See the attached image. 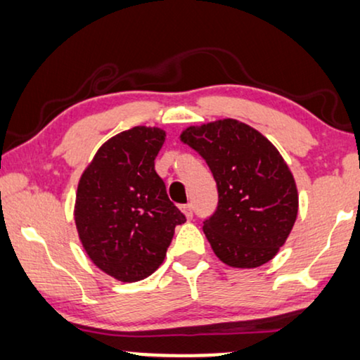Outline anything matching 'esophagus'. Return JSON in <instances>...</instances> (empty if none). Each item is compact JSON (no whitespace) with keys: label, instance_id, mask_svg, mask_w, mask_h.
Segmentation results:
<instances>
[{"label":"esophagus","instance_id":"1","mask_svg":"<svg viewBox=\"0 0 360 360\" xmlns=\"http://www.w3.org/2000/svg\"><path fill=\"white\" fill-rule=\"evenodd\" d=\"M181 212L185 213L186 218H191V217H193V205H191V203L184 205V207H181Z\"/></svg>","mask_w":360,"mask_h":360}]
</instances>
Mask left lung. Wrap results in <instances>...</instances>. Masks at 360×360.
<instances>
[{"label": "left lung", "instance_id": "8db88e82", "mask_svg": "<svg viewBox=\"0 0 360 360\" xmlns=\"http://www.w3.org/2000/svg\"><path fill=\"white\" fill-rule=\"evenodd\" d=\"M180 140L208 163L218 208L203 233L218 259L231 268H258L286 243L297 218L294 176L263 134L236 119L190 125Z\"/></svg>", "mask_w": 360, "mask_h": 360}]
</instances>
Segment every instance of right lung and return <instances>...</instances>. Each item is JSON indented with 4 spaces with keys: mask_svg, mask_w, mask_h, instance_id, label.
Here are the masks:
<instances>
[{
    "mask_svg": "<svg viewBox=\"0 0 360 360\" xmlns=\"http://www.w3.org/2000/svg\"><path fill=\"white\" fill-rule=\"evenodd\" d=\"M160 127L137 125L102 143L79 179L74 221L79 240L101 271L135 283L163 263L184 213L155 172L165 142Z\"/></svg>",
    "mask_w": 360,
    "mask_h": 360,
    "instance_id": "right-lung-1",
    "label": "right lung"
}]
</instances>
